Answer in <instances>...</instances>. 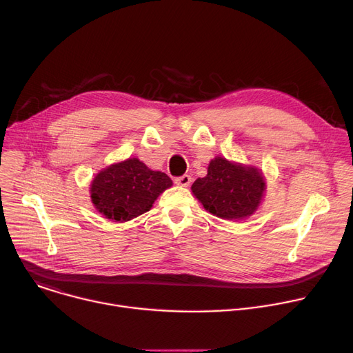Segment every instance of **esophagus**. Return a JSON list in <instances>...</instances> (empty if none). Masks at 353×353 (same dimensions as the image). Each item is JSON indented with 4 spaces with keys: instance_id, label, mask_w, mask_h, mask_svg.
Returning <instances> with one entry per match:
<instances>
[{
    "instance_id": "obj_1",
    "label": "esophagus",
    "mask_w": 353,
    "mask_h": 353,
    "mask_svg": "<svg viewBox=\"0 0 353 353\" xmlns=\"http://www.w3.org/2000/svg\"><path fill=\"white\" fill-rule=\"evenodd\" d=\"M174 183H176L177 185H181V187H188L190 183H191V177H190L188 174H183V176H180V177H176V179H174Z\"/></svg>"
}]
</instances>
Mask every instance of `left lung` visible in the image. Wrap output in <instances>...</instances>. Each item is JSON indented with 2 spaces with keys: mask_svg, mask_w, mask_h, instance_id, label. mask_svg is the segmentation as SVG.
I'll list each match as a JSON object with an SVG mask.
<instances>
[{
  "mask_svg": "<svg viewBox=\"0 0 353 353\" xmlns=\"http://www.w3.org/2000/svg\"><path fill=\"white\" fill-rule=\"evenodd\" d=\"M191 190L212 215L242 219L252 215L261 204L265 179L258 169L215 157L210 162L207 176L197 179Z\"/></svg>",
  "mask_w": 353,
  "mask_h": 353,
  "instance_id": "8db88e82",
  "label": "left lung"
}]
</instances>
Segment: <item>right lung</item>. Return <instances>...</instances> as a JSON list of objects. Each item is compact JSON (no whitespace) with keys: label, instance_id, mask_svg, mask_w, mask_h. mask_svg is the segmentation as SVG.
I'll use <instances>...</instances> for the list:
<instances>
[{"label":"right lung","instance_id":"right-lung-1","mask_svg":"<svg viewBox=\"0 0 353 353\" xmlns=\"http://www.w3.org/2000/svg\"><path fill=\"white\" fill-rule=\"evenodd\" d=\"M172 184L166 173L153 172L134 157L95 176L91 201L105 218L125 222L149 211L159 194Z\"/></svg>","mask_w":353,"mask_h":353}]
</instances>
